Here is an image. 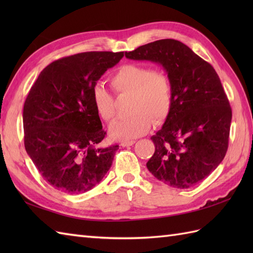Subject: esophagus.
Segmentation results:
<instances>
[{"label":"esophagus","instance_id":"esophagus-1","mask_svg":"<svg viewBox=\"0 0 253 253\" xmlns=\"http://www.w3.org/2000/svg\"><path fill=\"white\" fill-rule=\"evenodd\" d=\"M133 143H135V140H125V141L121 142V146L122 147H130Z\"/></svg>","mask_w":253,"mask_h":253}]
</instances>
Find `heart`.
<instances>
[{"instance_id": "b5f03b06", "label": "heart", "mask_w": 253, "mask_h": 253, "mask_svg": "<svg viewBox=\"0 0 253 253\" xmlns=\"http://www.w3.org/2000/svg\"><path fill=\"white\" fill-rule=\"evenodd\" d=\"M111 85L118 96H130V116L112 124L110 136L116 140H130L144 135L151 124L160 125L173 105V87L168 75L138 64L122 66L111 78ZM92 102L98 115L112 122L116 114L115 99L101 85L92 89Z\"/></svg>"}]
</instances>
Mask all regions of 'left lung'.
Segmentation results:
<instances>
[{
	"label": "left lung",
	"mask_w": 253,
	"mask_h": 253,
	"mask_svg": "<svg viewBox=\"0 0 253 253\" xmlns=\"http://www.w3.org/2000/svg\"><path fill=\"white\" fill-rule=\"evenodd\" d=\"M135 61L162 66L173 87V105L147 168L155 178L186 189L201 182L222 162L228 148L232 109L211 64L180 41L163 39L126 52Z\"/></svg>",
	"instance_id": "left-lung-1"
}]
</instances>
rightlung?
Returning <instances> with one entry per match:
<instances>
[{
	"mask_svg": "<svg viewBox=\"0 0 253 253\" xmlns=\"http://www.w3.org/2000/svg\"><path fill=\"white\" fill-rule=\"evenodd\" d=\"M124 52H84L47 65L24 104L25 149L43 179L57 190L84 193L110 169L118 146L102 147L106 132L92 89Z\"/></svg>",
	"mask_w": 253,
	"mask_h": 253,
	"instance_id": "right-lung-1",
	"label": "right lung"
}]
</instances>
